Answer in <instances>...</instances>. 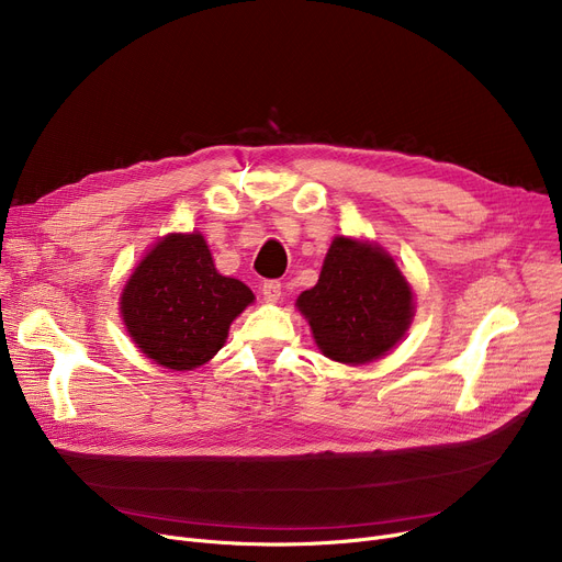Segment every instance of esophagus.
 Returning <instances> with one entry per match:
<instances>
[{
	"label": "esophagus",
	"instance_id": "esophagus-1",
	"mask_svg": "<svg viewBox=\"0 0 562 562\" xmlns=\"http://www.w3.org/2000/svg\"><path fill=\"white\" fill-rule=\"evenodd\" d=\"M261 292H263V299H266V301H270V304H274V301L281 299V283H279V281H266L263 288H261Z\"/></svg>",
	"mask_w": 562,
	"mask_h": 562
}]
</instances>
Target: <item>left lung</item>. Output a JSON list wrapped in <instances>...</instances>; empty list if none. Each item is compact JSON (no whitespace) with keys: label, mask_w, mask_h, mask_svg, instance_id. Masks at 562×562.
I'll use <instances>...</instances> for the list:
<instances>
[{"label":"left lung","mask_w":562,"mask_h":562,"mask_svg":"<svg viewBox=\"0 0 562 562\" xmlns=\"http://www.w3.org/2000/svg\"><path fill=\"white\" fill-rule=\"evenodd\" d=\"M296 308L319 351L344 364H367L392 351L414 317V292L382 247L337 236L315 288Z\"/></svg>","instance_id":"obj_1"}]
</instances>
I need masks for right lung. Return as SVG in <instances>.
<instances>
[{
    "label": "right lung",
    "mask_w": 562,
    "mask_h": 562,
    "mask_svg": "<svg viewBox=\"0 0 562 562\" xmlns=\"http://www.w3.org/2000/svg\"><path fill=\"white\" fill-rule=\"evenodd\" d=\"M251 301L243 281L215 270L202 234H170L127 279L121 315L146 358L191 371L225 347L232 322Z\"/></svg>",
    "instance_id": "obj_1"
}]
</instances>
